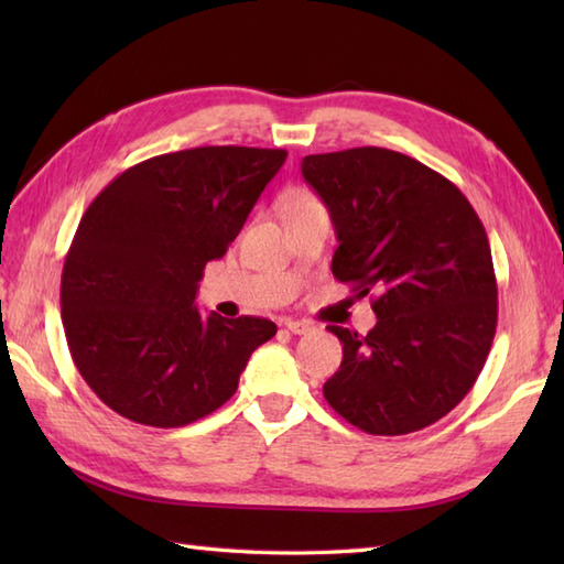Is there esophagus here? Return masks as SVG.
<instances>
[{
    "mask_svg": "<svg viewBox=\"0 0 564 564\" xmlns=\"http://www.w3.org/2000/svg\"><path fill=\"white\" fill-rule=\"evenodd\" d=\"M283 327L289 329L291 334H307V332L315 329V327L310 325V322H305V319H285Z\"/></svg>",
    "mask_w": 564,
    "mask_h": 564,
    "instance_id": "obj_1",
    "label": "esophagus"
}]
</instances>
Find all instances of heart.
<instances>
[{
	"instance_id": "b5f03b06",
	"label": "heart",
	"mask_w": 564,
	"mask_h": 564,
	"mask_svg": "<svg viewBox=\"0 0 564 564\" xmlns=\"http://www.w3.org/2000/svg\"><path fill=\"white\" fill-rule=\"evenodd\" d=\"M317 206H319L317 198L310 194V191H305V188H295V191H291V194H289V213L317 208Z\"/></svg>"
}]
</instances>
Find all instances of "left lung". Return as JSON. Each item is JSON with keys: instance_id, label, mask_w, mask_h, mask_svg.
I'll return each instance as SVG.
<instances>
[{"instance_id": "8db88e82", "label": "left lung", "mask_w": 564, "mask_h": 564, "mask_svg": "<svg viewBox=\"0 0 564 564\" xmlns=\"http://www.w3.org/2000/svg\"><path fill=\"white\" fill-rule=\"evenodd\" d=\"M303 176L329 208L332 273L378 317L344 344L325 400L366 434L402 436L438 422L487 361L497 275L485 227L460 188L386 148L307 154Z\"/></svg>"}]
</instances>
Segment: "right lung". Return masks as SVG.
Returning a JSON list of instances; mask_svg holds the SVG:
<instances>
[{
	"label": "right lung",
	"mask_w": 564,
	"mask_h": 564,
	"mask_svg": "<svg viewBox=\"0 0 564 564\" xmlns=\"http://www.w3.org/2000/svg\"><path fill=\"white\" fill-rule=\"evenodd\" d=\"M289 158L210 145L130 166L89 203L59 281L67 346L84 382L130 422L176 429L232 398L271 319L200 315L203 269L220 259Z\"/></svg>",
	"instance_id": "right-lung-1"
}]
</instances>
